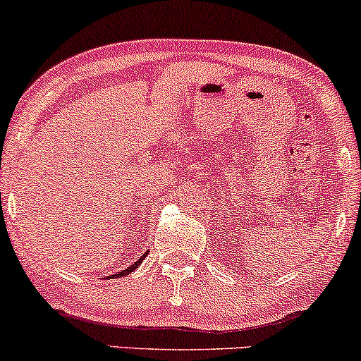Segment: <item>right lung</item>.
<instances>
[{
	"label": "right lung",
	"instance_id": "obj_1",
	"mask_svg": "<svg viewBox=\"0 0 361 361\" xmlns=\"http://www.w3.org/2000/svg\"><path fill=\"white\" fill-rule=\"evenodd\" d=\"M146 257V254L145 255H142V257H139L137 260H136V262H134V264H131V266H129L128 269H126V271H123V272H117V274H114V276H111V277H123V276H128V274H131V272L133 271H136V267L139 266V264H141L142 262V259H145Z\"/></svg>",
	"mask_w": 361,
	"mask_h": 361
}]
</instances>
